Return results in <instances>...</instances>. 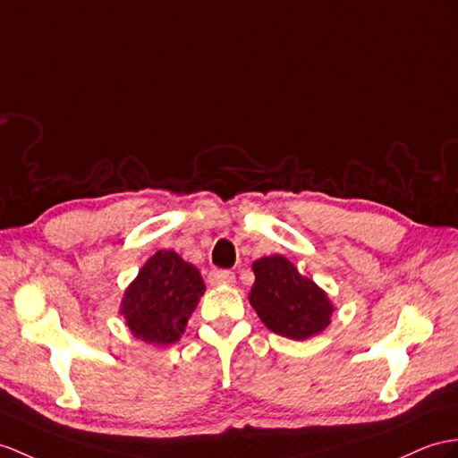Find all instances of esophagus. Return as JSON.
<instances>
[{"mask_svg": "<svg viewBox=\"0 0 458 458\" xmlns=\"http://www.w3.org/2000/svg\"><path fill=\"white\" fill-rule=\"evenodd\" d=\"M209 284L219 285V284H235V274L231 270H211L208 274Z\"/></svg>", "mask_w": 458, "mask_h": 458, "instance_id": "34e87169", "label": "esophagus"}]
</instances>
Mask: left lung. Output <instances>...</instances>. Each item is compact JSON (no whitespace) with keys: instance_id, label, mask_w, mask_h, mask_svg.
Segmentation results:
<instances>
[{"instance_id":"1","label":"left lung","mask_w":458,"mask_h":458,"mask_svg":"<svg viewBox=\"0 0 458 458\" xmlns=\"http://www.w3.org/2000/svg\"><path fill=\"white\" fill-rule=\"evenodd\" d=\"M250 305L264 325L280 336L307 340L330 325L332 305L322 289L301 276L284 256H266L252 264Z\"/></svg>"}]
</instances>
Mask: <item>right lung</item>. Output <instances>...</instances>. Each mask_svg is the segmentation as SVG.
<instances>
[{
  "mask_svg": "<svg viewBox=\"0 0 458 458\" xmlns=\"http://www.w3.org/2000/svg\"><path fill=\"white\" fill-rule=\"evenodd\" d=\"M206 292L202 276L173 250H159L145 262L124 293V315L133 336L169 345L181 338L186 320Z\"/></svg>",
  "mask_w": 458,
  "mask_h": 458,
  "instance_id": "right-lung-1",
  "label": "right lung"
}]
</instances>
